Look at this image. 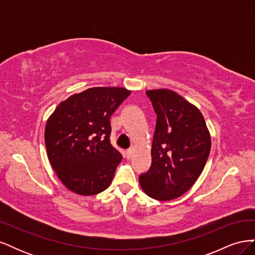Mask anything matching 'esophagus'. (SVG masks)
<instances>
[{"label":"esophagus","mask_w":255,"mask_h":255,"mask_svg":"<svg viewBox=\"0 0 255 255\" xmlns=\"http://www.w3.org/2000/svg\"><path fill=\"white\" fill-rule=\"evenodd\" d=\"M133 152H134V150L130 148V149H128V150H127V152H126V156H127V158L128 159H129L130 157H132V155H133Z\"/></svg>","instance_id":"1"}]
</instances>
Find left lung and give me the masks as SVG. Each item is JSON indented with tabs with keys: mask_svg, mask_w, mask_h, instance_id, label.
I'll return each instance as SVG.
<instances>
[{
	"mask_svg": "<svg viewBox=\"0 0 255 255\" xmlns=\"http://www.w3.org/2000/svg\"><path fill=\"white\" fill-rule=\"evenodd\" d=\"M157 115L150 170L139 176L152 199L181 197L202 173L211 151V134L198 107L170 89L146 90Z\"/></svg>",
	"mask_w": 255,
	"mask_h": 255,
	"instance_id": "8db88e82",
	"label": "left lung"
}]
</instances>
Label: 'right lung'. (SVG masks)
<instances>
[{"label": "right lung", "mask_w": 255, "mask_h": 255, "mask_svg": "<svg viewBox=\"0 0 255 255\" xmlns=\"http://www.w3.org/2000/svg\"><path fill=\"white\" fill-rule=\"evenodd\" d=\"M123 87H92L60 102L44 129L48 158L74 194L94 196L110 186L122 159L111 143V116L129 96Z\"/></svg>", "instance_id": "1"}]
</instances>
